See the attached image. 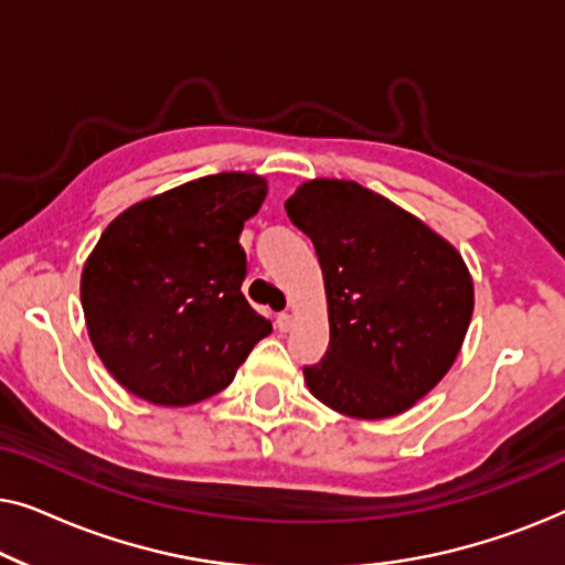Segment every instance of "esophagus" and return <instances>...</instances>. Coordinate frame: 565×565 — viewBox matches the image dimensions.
<instances>
[{
	"label": "esophagus",
	"mask_w": 565,
	"mask_h": 565,
	"mask_svg": "<svg viewBox=\"0 0 565 565\" xmlns=\"http://www.w3.org/2000/svg\"><path fill=\"white\" fill-rule=\"evenodd\" d=\"M292 323H296V319H292V313H288V311L277 313V329H280V331H290Z\"/></svg>",
	"instance_id": "1"
}]
</instances>
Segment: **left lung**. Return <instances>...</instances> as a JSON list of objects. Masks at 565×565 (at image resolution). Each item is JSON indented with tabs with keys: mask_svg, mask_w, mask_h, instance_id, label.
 I'll list each match as a JSON object with an SVG mask.
<instances>
[{
	"mask_svg": "<svg viewBox=\"0 0 565 565\" xmlns=\"http://www.w3.org/2000/svg\"><path fill=\"white\" fill-rule=\"evenodd\" d=\"M285 211L313 242L327 288L329 350L303 367L308 391L354 419L408 412L452 367L473 316L460 252L350 180L303 182Z\"/></svg>",
	"mask_w": 565,
	"mask_h": 565,
	"instance_id": "obj_1",
	"label": "left lung"
}]
</instances>
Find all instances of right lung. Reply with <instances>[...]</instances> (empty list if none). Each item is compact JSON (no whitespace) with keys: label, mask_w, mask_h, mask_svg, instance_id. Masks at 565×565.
Masks as SVG:
<instances>
[{"label":"right lung","mask_w":565,"mask_h":565,"mask_svg":"<svg viewBox=\"0 0 565 565\" xmlns=\"http://www.w3.org/2000/svg\"><path fill=\"white\" fill-rule=\"evenodd\" d=\"M267 180L221 172L122 211L82 269V308L97 358L134 396L190 406L234 381L273 331L244 298V221Z\"/></svg>","instance_id":"obj_1"}]
</instances>
